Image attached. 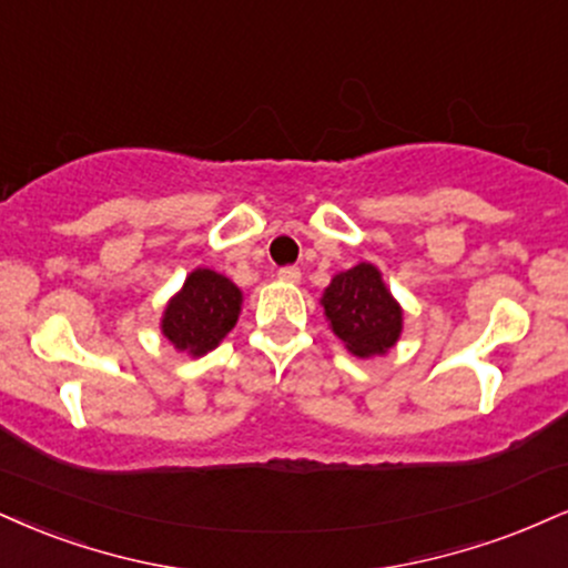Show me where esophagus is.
Here are the masks:
<instances>
[{"instance_id": "1", "label": "esophagus", "mask_w": 568, "mask_h": 568, "mask_svg": "<svg viewBox=\"0 0 568 568\" xmlns=\"http://www.w3.org/2000/svg\"><path fill=\"white\" fill-rule=\"evenodd\" d=\"M280 280H285V283H298L302 280V270L298 266H283V270L277 272Z\"/></svg>"}]
</instances>
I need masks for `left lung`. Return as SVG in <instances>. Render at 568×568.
I'll return each instance as SVG.
<instances>
[{"mask_svg":"<svg viewBox=\"0 0 568 568\" xmlns=\"http://www.w3.org/2000/svg\"><path fill=\"white\" fill-rule=\"evenodd\" d=\"M323 306L333 333L357 357L388 352L402 333L399 304L373 264H357L333 277Z\"/></svg>","mask_w":568,"mask_h":568,"instance_id":"obj_1","label":"left lung"}]
</instances>
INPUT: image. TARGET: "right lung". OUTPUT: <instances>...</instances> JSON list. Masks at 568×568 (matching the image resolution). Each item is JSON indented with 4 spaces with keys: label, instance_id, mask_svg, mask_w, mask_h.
Returning a JSON list of instances; mask_svg holds the SVG:
<instances>
[{
    "label": "right lung",
    "instance_id": "obj_1",
    "mask_svg": "<svg viewBox=\"0 0 568 568\" xmlns=\"http://www.w3.org/2000/svg\"><path fill=\"white\" fill-rule=\"evenodd\" d=\"M241 302V291L227 277L211 270H195L163 312V336L180 352L201 357L235 327Z\"/></svg>",
    "mask_w": 568,
    "mask_h": 568
}]
</instances>
